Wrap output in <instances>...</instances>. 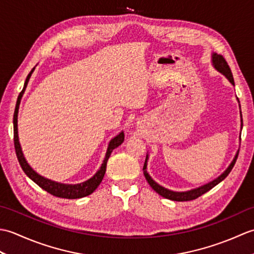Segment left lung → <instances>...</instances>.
I'll list each match as a JSON object with an SVG mask.
<instances>
[{"instance_id": "left-lung-1", "label": "left lung", "mask_w": 254, "mask_h": 254, "mask_svg": "<svg viewBox=\"0 0 254 254\" xmlns=\"http://www.w3.org/2000/svg\"><path fill=\"white\" fill-rule=\"evenodd\" d=\"M212 63H213V66L216 68L219 73H222L223 75H225L226 78H227L230 82V84L235 86V80H234V77H233V73H231V69L228 65V63L226 62L224 57L220 56V55H217V53H213V55H212ZM241 122H242V119H241ZM241 127H242V124H241ZM238 154H239V152H237L235 158L233 159V161H231L230 165L228 166V168L226 169L219 177H217L216 179L206 183V185H204L202 187H198L196 189H192V190H190V191H185V192L171 191V190H168V189L159 186L157 182L154 181L152 179V177L148 175V172L146 170L147 169L148 155H146V159H145L143 171H144L145 178H146L147 182L149 183V186L152 187L154 189V191L157 192L159 195L168 198V199H171V201H177V202L191 201V199H195L198 196H201L202 194L206 193L207 191L210 190V189H213L215 186H217L219 182H222L225 179V178L229 175V172L231 171V169L234 168V166L236 164V160H237V158H238Z\"/></svg>"}]
</instances>
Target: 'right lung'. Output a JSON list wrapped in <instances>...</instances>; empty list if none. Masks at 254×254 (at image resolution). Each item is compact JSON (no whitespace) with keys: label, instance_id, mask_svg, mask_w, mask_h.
<instances>
[{"label":"right lung","instance_id":"add662e5","mask_svg":"<svg viewBox=\"0 0 254 254\" xmlns=\"http://www.w3.org/2000/svg\"><path fill=\"white\" fill-rule=\"evenodd\" d=\"M35 67L31 69L30 73L27 76L25 80V85L23 90L19 93V96L17 98V102H16V107H15V112H14V145H15V152L16 156H17V159L19 161V165L21 167V169L24 170L27 177H29L30 179L37 183L41 189H44L45 191L48 193L52 194V195L58 196V197H62V198H80L84 196H87L89 194L93 193L98 186L101 183L102 179H104V176L106 174V168H107V161L109 159L110 155L112 153V150L117 148L119 145H121L124 141V133L121 132L119 133L116 137H113L109 145H108V149L106 153V157L104 159V163H102L100 169L96 172L94 177H91L90 179L87 181L82 182V183H77V185H65V183H60V182H56L52 181L50 179H47V178L40 176L39 174L31 168V167L27 163L23 150H21L20 144H19V139H18V130H17V116H18V109H19V104H20V99L24 95V91L27 87V84L29 82V78L31 76L32 72H34Z\"/></svg>","mask_w":254,"mask_h":254}]
</instances>
